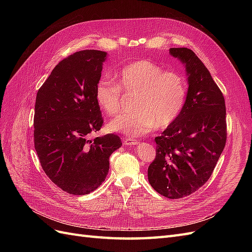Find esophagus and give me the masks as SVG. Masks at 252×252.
<instances>
[{
	"mask_svg": "<svg viewBox=\"0 0 252 252\" xmlns=\"http://www.w3.org/2000/svg\"><path fill=\"white\" fill-rule=\"evenodd\" d=\"M124 145H126V146H135V145H138L139 142L135 141V140H132V139H124Z\"/></svg>",
	"mask_w": 252,
	"mask_h": 252,
	"instance_id": "obj_1",
	"label": "esophagus"
}]
</instances>
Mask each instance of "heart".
Here are the masks:
<instances>
[{"label": "heart", "instance_id": "heart-1", "mask_svg": "<svg viewBox=\"0 0 252 252\" xmlns=\"http://www.w3.org/2000/svg\"><path fill=\"white\" fill-rule=\"evenodd\" d=\"M122 90L138 95L134 111L124 113L107 124L110 132L139 138L155 127L165 128L178 119L187 98V82L182 74L165 71L147 60L135 61L116 74V83L102 79L95 86V100L108 116H117L122 108Z\"/></svg>", "mask_w": 252, "mask_h": 252}]
</instances>
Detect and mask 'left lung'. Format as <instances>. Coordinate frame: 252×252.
<instances>
[{
  "label": "left lung",
  "mask_w": 252,
  "mask_h": 252,
  "mask_svg": "<svg viewBox=\"0 0 252 252\" xmlns=\"http://www.w3.org/2000/svg\"><path fill=\"white\" fill-rule=\"evenodd\" d=\"M185 66L187 98L178 119L155 139L157 156L148 181L168 199L191 194L208 181L226 144V107L222 91L195 53L170 48Z\"/></svg>",
  "instance_id": "left-lung-1"
}]
</instances>
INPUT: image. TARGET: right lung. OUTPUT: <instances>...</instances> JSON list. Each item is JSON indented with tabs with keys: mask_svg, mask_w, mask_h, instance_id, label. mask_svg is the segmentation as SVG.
Returning a JSON list of instances; mask_svg holds the SVG:
<instances>
[{
	"mask_svg": "<svg viewBox=\"0 0 252 252\" xmlns=\"http://www.w3.org/2000/svg\"><path fill=\"white\" fill-rule=\"evenodd\" d=\"M107 52L82 50L53 68L37 91L34 148L43 170L64 191L84 195L105 181L109 157L122 146L116 134L89 136L103 125L95 86Z\"/></svg>",
	"mask_w": 252,
	"mask_h": 252,
	"instance_id": "right-lung-1",
	"label": "right lung"
}]
</instances>
